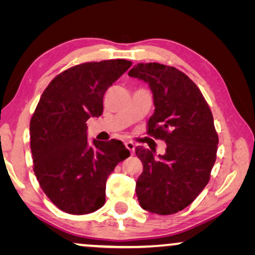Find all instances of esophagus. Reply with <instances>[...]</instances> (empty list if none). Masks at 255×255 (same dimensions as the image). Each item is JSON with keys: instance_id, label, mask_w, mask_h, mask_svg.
Masks as SVG:
<instances>
[{"instance_id": "obj_1", "label": "esophagus", "mask_w": 255, "mask_h": 255, "mask_svg": "<svg viewBox=\"0 0 255 255\" xmlns=\"http://www.w3.org/2000/svg\"><path fill=\"white\" fill-rule=\"evenodd\" d=\"M125 146H127V148L128 149V151H130L131 154H133V153H134V144H133V142L130 141V140L125 141Z\"/></svg>"}]
</instances>
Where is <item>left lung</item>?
Here are the masks:
<instances>
[{"mask_svg":"<svg viewBox=\"0 0 255 255\" xmlns=\"http://www.w3.org/2000/svg\"><path fill=\"white\" fill-rule=\"evenodd\" d=\"M128 75L149 86L155 109L147 133L167 145L158 156L154 149L135 148L144 167L135 182L139 204L152 214H175L210 180L218 145L214 117L198 87L175 67L141 62Z\"/></svg>","mask_w":255,"mask_h":255,"instance_id":"8db88e82","label":"left lung"}]
</instances>
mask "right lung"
Returning a JSON list of instances; mask_svg holds the SVG:
<instances>
[{
  "label": "right lung",
  "instance_id": "obj_1",
  "mask_svg": "<svg viewBox=\"0 0 255 255\" xmlns=\"http://www.w3.org/2000/svg\"><path fill=\"white\" fill-rule=\"evenodd\" d=\"M132 62H86L60 73L44 90L30 122L33 172L52 203L72 215L102 208L106 183L130 155L121 140L87 139V121L103 113L107 89Z\"/></svg>",
  "mask_w": 255,
  "mask_h": 255
}]
</instances>
